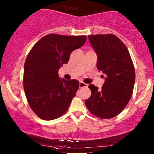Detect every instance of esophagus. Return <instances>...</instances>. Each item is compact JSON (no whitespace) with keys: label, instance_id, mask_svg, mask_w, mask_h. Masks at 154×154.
<instances>
[{"label":"esophagus","instance_id":"esophagus-1","mask_svg":"<svg viewBox=\"0 0 154 154\" xmlns=\"http://www.w3.org/2000/svg\"><path fill=\"white\" fill-rule=\"evenodd\" d=\"M85 87H88V84L85 83V82H80V88H85Z\"/></svg>","mask_w":154,"mask_h":154}]
</instances>
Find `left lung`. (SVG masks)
I'll use <instances>...</instances> for the list:
<instances>
[{
	"mask_svg": "<svg viewBox=\"0 0 154 154\" xmlns=\"http://www.w3.org/2000/svg\"><path fill=\"white\" fill-rule=\"evenodd\" d=\"M91 46L97 54L96 66L106 74L102 88L93 84L85 105L99 118L116 117L129 103L134 89L135 70L127 47L113 34L90 35Z\"/></svg>",
	"mask_w": 154,
	"mask_h": 154,
	"instance_id": "1",
	"label": "left lung"
}]
</instances>
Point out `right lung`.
<instances>
[{"mask_svg": "<svg viewBox=\"0 0 154 154\" xmlns=\"http://www.w3.org/2000/svg\"><path fill=\"white\" fill-rule=\"evenodd\" d=\"M86 39V36L51 33L38 40L28 53L23 74L25 94L32 110L42 119H56L68 110L80 82L60 79L58 69Z\"/></svg>", "mask_w": 154, "mask_h": 154, "instance_id": "add662e5", "label": "right lung"}]
</instances>
